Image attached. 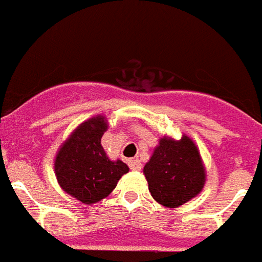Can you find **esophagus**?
Wrapping results in <instances>:
<instances>
[{
    "instance_id": "34e87169",
    "label": "esophagus",
    "mask_w": 262,
    "mask_h": 262,
    "mask_svg": "<svg viewBox=\"0 0 262 262\" xmlns=\"http://www.w3.org/2000/svg\"><path fill=\"white\" fill-rule=\"evenodd\" d=\"M127 165H129V168L132 170H141V161L137 160V158H132L127 161Z\"/></svg>"
}]
</instances>
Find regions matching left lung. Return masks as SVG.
<instances>
[{
    "instance_id": "left-lung-1",
    "label": "left lung",
    "mask_w": 262,
    "mask_h": 262,
    "mask_svg": "<svg viewBox=\"0 0 262 262\" xmlns=\"http://www.w3.org/2000/svg\"><path fill=\"white\" fill-rule=\"evenodd\" d=\"M151 197L166 208H179L201 193L205 165L192 138L164 136L144 166Z\"/></svg>"
}]
</instances>
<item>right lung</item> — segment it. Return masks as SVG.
<instances>
[{
  "label": "right lung",
  "instance_id": "right-lung-1",
  "mask_svg": "<svg viewBox=\"0 0 262 262\" xmlns=\"http://www.w3.org/2000/svg\"><path fill=\"white\" fill-rule=\"evenodd\" d=\"M107 126L102 114L83 121L62 142L54 158V173L61 189L86 205L107 197L118 180L129 172L121 160L112 161L101 145Z\"/></svg>",
  "mask_w": 262,
  "mask_h": 262
}]
</instances>
